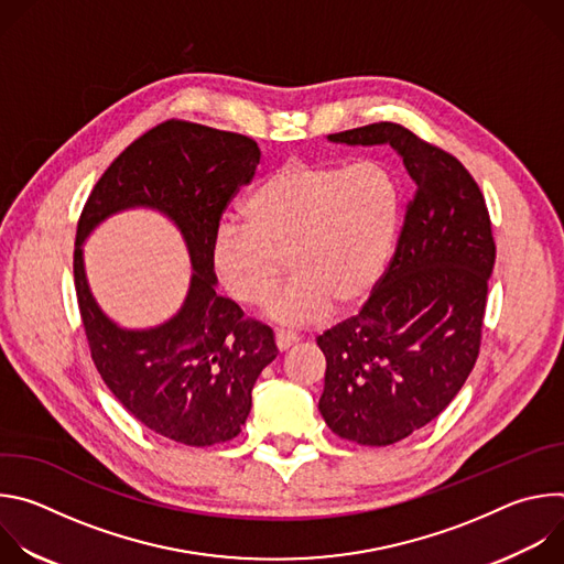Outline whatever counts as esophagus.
Masks as SVG:
<instances>
[{"label": "esophagus", "instance_id": "1", "mask_svg": "<svg viewBox=\"0 0 564 564\" xmlns=\"http://www.w3.org/2000/svg\"><path fill=\"white\" fill-rule=\"evenodd\" d=\"M274 341H276V348H279L281 352H285L288 348H292V346L299 341V337H296V335H292V333L279 330V333L274 335Z\"/></svg>", "mask_w": 564, "mask_h": 564}]
</instances>
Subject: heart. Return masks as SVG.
<instances>
[{"instance_id": "obj_1", "label": "heart", "mask_w": 564, "mask_h": 564, "mask_svg": "<svg viewBox=\"0 0 564 564\" xmlns=\"http://www.w3.org/2000/svg\"><path fill=\"white\" fill-rule=\"evenodd\" d=\"M246 225L223 223L212 238V268L231 299L261 307L276 292L285 261L294 274L270 305L283 326L361 305L392 257L401 194L392 174L364 160L328 165L290 160L250 192Z\"/></svg>"}]
</instances>
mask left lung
<instances>
[{
  "instance_id": "8db88e82",
  "label": "left lung",
  "mask_w": 564,
  "mask_h": 564,
  "mask_svg": "<svg viewBox=\"0 0 564 564\" xmlns=\"http://www.w3.org/2000/svg\"><path fill=\"white\" fill-rule=\"evenodd\" d=\"M390 144L415 183L394 254L359 314L318 335V411L344 440L388 446L433 422L481 344L496 240L477 183L455 155L394 122L328 135Z\"/></svg>"
}]
</instances>
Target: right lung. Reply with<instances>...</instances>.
Here are the masks:
<instances>
[{
    "instance_id": "1",
    "label": "right lung",
    "mask_w": 564,
    "mask_h": 564,
    "mask_svg": "<svg viewBox=\"0 0 564 564\" xmlns=\"http://www.w3.org/2000/svg\"><path fill=\"white\" fill-rule=\"evenodd\" d=\"M261 160L240 133L167 120L133 140L89 194L77 220L73 276L91 359L120 404L153 433L187 446L234 440L252 388L276 359L274 333L216 294L212 238L234 194ZM149 206L182 229L195 274L184 307L149 332L116 327L95 303L82 261L84 238L111 213Z\"/></svg>"
}]
</instances>
